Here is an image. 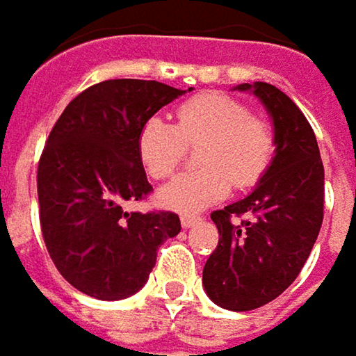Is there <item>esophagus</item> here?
Wrapping results in <instances>:
<instances>
[{
    "label": "esophagus",
    "mask_w": 356,
    "mask_h": 356,
    "mask_svg": "<svg viewBox=\"0 0 356 356\" xmlns=\"http://www.w3.org/2000/svg\"><path fill=\"white\" fill-rule=\"evenodd\" d=\"M199 221H200V217H197V215H182V217H180V223H182V227H184V229H188V227L197 225Z\"/></svg>",
    "instance_id": "esophagus-1"
}]
</instances>
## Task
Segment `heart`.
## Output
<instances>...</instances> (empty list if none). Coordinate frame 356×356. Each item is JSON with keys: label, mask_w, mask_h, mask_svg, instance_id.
Returning <instances> with one entry per match:
<instances>
[{"label": "heart", "mask_w": 356, "mask_h": 356, "mask_svg": "<svg viewBox=\"0 0 356 356\" xmlns=\"http://www.w3.org/2000/svg\"><path fill=\"white\" fill-rule=\"evenodd\" d=\"M197 163L159 191V202L180 213H197L223 200L232 182L244 191L256 186L268 172L277 139L273 127L252 116L244 102L204 92L176 108V124L161 116L147 118L137 135V154L154 180H168L182 165L186 147L200 145Z\"/></svg>", "instance_id": "obj_1"}]
</instances>
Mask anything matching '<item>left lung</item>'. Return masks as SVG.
I'll return each instance as SVG.
<instances>
[{"mask_svg": "<svg viewBox=\"0 0 356 356\" xmlns=\"http://www.w3.org/2000/svg\"><path fill=\"white\" fill-rule=\"evenodd\" d=\"M252 92L273 118L277 152L268 172L245 197L213 211L219 244L202 268L213 303L250 312L277 299L301 273L324 219V163L312 124L279 88L254 81ZM250 214L240 226L232 216Z\"/></svg>", "mask_w": 356, "mask_h": 356, "instance_id": "8db88e82", "label": "left lung"}]
</instances>
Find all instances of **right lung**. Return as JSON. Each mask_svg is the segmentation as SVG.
<instances>
[{
  "label": "right lung",
  "mask_w": 356,
  "mask_h": 356,
  "mask_svg": "<svg viewBox=\"0 0 356 356\" xmlns=\"http://www.w3.org/2000/svg\"><path fill=\"white\" fill-rule=\"evenodd\" d=\"M182 94L159 81H100L67 104L47 139L36 174L42 238L63 279L90 297L137 293L157 248L180 234L176 213H129L127 202L152 193L137 154L141 124Z\"/></svg>",
  "instance_id": "obj_1"
}]
</instances>
